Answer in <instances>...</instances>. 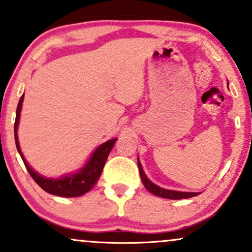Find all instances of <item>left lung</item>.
Instances as JSON below:
<instances>
[{
  "instance_id": "obj_1",
  "label": "left lung",
  "mask_w": 252,
  "mask_h": 252,
  "mask_svg": "<svg viewBox=\"0 0 252 252\" xmlns=\"http://www.w3.org/2000/svg\"><path fill=\"white\" fill-rule=\"evenodd\" d=\"M137 164H138V169H140V175H141V180H142V184L144 185L147 189L149 190L150 193H153L154 195L161 196V198H166V199H174V200H178V199H187V198H192V196L198 195L199 193L195 192H179V190H170V189H164L158 187V185H155L154 182H152L147 178V175L144 174L142 164H141L140 160H137Z\"/></svg>"
}]
</instances>
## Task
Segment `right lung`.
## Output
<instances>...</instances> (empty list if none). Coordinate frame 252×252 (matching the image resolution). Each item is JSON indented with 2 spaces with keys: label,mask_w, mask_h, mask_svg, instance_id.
<instances>
[{
  "label": "right lung",
  "mask_w": 252,
  "mask_h": 252,
  "mask_svg": "<svg viewBox=\"0 0 252 252\" xmlns=\"http://www.w3.org/2000/svg\"><path fill=\"white\" fill-rule=\"evenodd\" d=\"M24 97L25 94H22L19 100V104H17L15 124H14V134H15V143L17 152L21 155V158L22 161H24L28 173H30L32 178L34 179V181H35L43 190L50 193V194L58 196H66V198H73V196H80L85 194V193H88L89 190L96 185L100 174H102L103 167L104 164H105L106 158H108L110 152H111L112 147H114L117 138H111V140L106 141L105 143L100 144V146L94 150V154L91 155V158H89V161L86 162L85 166H84L80 170H78L77 173L65 175L59 179L45 178V176L37 174L36 172H34V170L31 168V166L27 163L24 155H22L21 149H20L19 138H17V126H19L20 114H21Z\"/></svg>",
  "instance_id": "right-lung-1"
}]
</instances>
